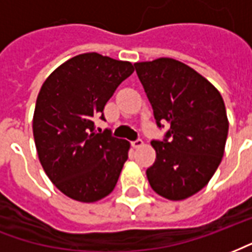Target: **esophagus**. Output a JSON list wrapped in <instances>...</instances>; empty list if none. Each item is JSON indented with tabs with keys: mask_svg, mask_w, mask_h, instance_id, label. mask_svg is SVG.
Masks as SVG:
<instances>
[{
	"mask_svg": "<svg viewBox=\"0 0 252 252\" xmlns=\"http://www.w3.org/2000/svg\"><path fill=\"white\" fill-rule=\"evenodd\" d=\"M132 147L133 148H140L144 146V142H143L142 139H136V140H133V142H131Z\"/></svg>",
	"mask_w": 252,
	"mask_h": 252,
	"instance_id": "1",
	"label": "esophagus"
}]
</instances>
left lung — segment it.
<instances>
[{
	"label": "left lung",
	"mask_w": 252,
	"mask_h": 252,
	"mask_svg": "<svg viewBox=\"0 0 252 252\" xmlns=\"http://www.w3.org/2000/svg\"><path fill=\"white\" fill-rule=\"evenodd\" d=\"M159 128L170 126L163 140H153L157 159L148 167L155 193L185 200L211 181L221 162L228 119L221 94L201 74L171 58L135 63Z\"/></svg>",
	"instance_id": "obj_1"
}]
</instances>
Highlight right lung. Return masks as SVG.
Instances as JSON below:
<instances>
[{"instance_id":"add662e5","label":"right lung","mask_w":252,"mask_h":252,"mask_svg":"<svg viewBox=\"0 0 252 252\" xmlns=\"http://www.w3.org/2000/svg\"><path fill=\"white\" fill-rule=\"evenodd\" d=\"M133 72L131 62L97 52L68 59L41 86L33 113V137L43 169L63 194L95 202L112 193L128 159L129 143L94 132V117Z\"/></svg>"}]
</instances>
